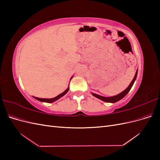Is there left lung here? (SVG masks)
<instances>
[{
  "label": "left lung",
  "mask_w": 160,
  "mask_h": 160,
  "mask_svg": "<svg viewBox=\"0 0 160 160\" xmlns=\"http://www.w3.org/2000/svg\"><path fill=\"white\" fill-rule=\"evenodd\" d=\"M137 75H138V70L136 71V72H135V75L134 76V78L132 80V81L131 82V83L129 84V85L123 92H122V93L117 95H115V96H113V97H110V98H106V97L101 96V95H99L95 94V93H92V95H93L94 97H95V98H98V99H99L101 100H102L103 101H105V102H108V103H115V102H117V101H118L121 100L122 99H123L124 97L128 93V92L130 91L131 88H132V86H133V85L134 83L135 79H136Z\"/></svg>",
  "instance_id": "left-lung-1"
}]
</instances>
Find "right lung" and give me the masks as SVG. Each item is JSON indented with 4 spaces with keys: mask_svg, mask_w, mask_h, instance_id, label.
I'll use <instances>...</instances> for the list:
<instances>
[{
    "mask_svg": "<svg viewBox=\"0 0 160 160\" xmlns=\"http://www.w3.org/2000/svg\"><path fill=\"white\" fill-rule=\"evenodd\" d=\"M69 88H67L63 93H61V94H59V95H57V97H55V98H52V99H42V98H36V97H33L35 99H37V100H38V101H42V102H46V103H52V102H54V101H57V100H58L59 99H60L61 97H62L63 95H65L67 92H68V91H69Z\"/></svg>",
    "mask_w": 160,
    "mask_h": 160,
    "instance_id": "add662e5",
    "label": "right lung"
}]
</instances>
